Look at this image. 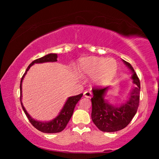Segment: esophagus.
<instances>
[{
  "label": "esophagus",
  "instance_id": "34e87169",
  "mask_svg": "<svg viewBox=\"0 0 159 159\" xmlns=\"http://www.w3.org/2000/svg\"><path fill=\"white\" fill-rule=\"evenodd\" d=\"M83 95H84L85 98H91L93 96L92 93L90 92V91H85V92L83 93Z\"/></svg>",
  "mask_w": 159,
  "mask_h": 159
}]
</instances>
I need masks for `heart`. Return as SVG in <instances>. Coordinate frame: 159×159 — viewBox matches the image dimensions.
Returning a JSON list of instances; mask_svg holds the SVG:
<instances>
[{
	"label": "heart",
	"mask_w": 159,
	"mask_h": 159,
	"mask_svg": "<svg viewBox=\"0 0 159 159\" xmlns=\"http://www.w3.org/2000/svg\"><path fill=\"white\" fill-rule=\"evenodd\" d=\"M77 67L80 73L93 76L94 82L105 84L115 76L118 65L114 59L88 57L81 59Z\"/></svg>",
	"instance_id": "heart-1"
}]
</instances>
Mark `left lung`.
I'll return each mask as SVG.
<instances>
[{
    "mask_svg": "<svg viewBox=\"0 0 159 159\" xmlns=\"http://www.w3.org/2000/svg\"><path fill=\"white\" fill-rule=\"evenodd\" d=\"M133 72L132 79L137 86L134 88L129 100L120 107H116L107 103L103 96L108 87L96 86L93 88L91 117L95 125L103 132H116L125 128L133 119L138 111L140 94V81L131 64L123 60Z\"/></svg>",
    "mask_w": 159,
    "mask_h": 159,
    "instance_id": "left-lung-1",
    "label": "left lung"
}]
</instances>
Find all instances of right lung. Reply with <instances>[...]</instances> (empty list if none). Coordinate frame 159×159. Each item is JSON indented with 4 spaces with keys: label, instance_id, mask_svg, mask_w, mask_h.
<instances>
[{
    "label": "right lung",
    "instance_id": "add662e5",
    "mask_svg": "<svg viewBox=\"0 0 159 159\" xmlns=\"http://www.w3.org/2000/svg\"><path fill=\"white\" fill-rule=\"evenodd\" d=\"M57 54H48V55L42 57L41 58L36 59L34 61L29 64V66L26 69L25 73L24 74L22 78L21 79L20 82V102H21V105L22 109L25 111V114L27 116L29 122L31 123V125L34 126V128H36L37 130L43 132L45 133H60V132L62 131L64 128H66L67 123H69L70 118H71L72 114L74 113V110L75 107H76V104L78 103L80 98H82L83 94H80L79 95L70 97L69 99H67L66 102L64 104L63 109H61L60 114L57 116L55 119L51 120L49 122H40L35 120L33 118H31L30 116L24 107L22 103H21V82L25 77V74H26L29 68L33 65L34 63H43V62H48V61H57Z\"/></svg>",
    "mask_w": 159,
    "mask_h": 159
}]
</instances>
